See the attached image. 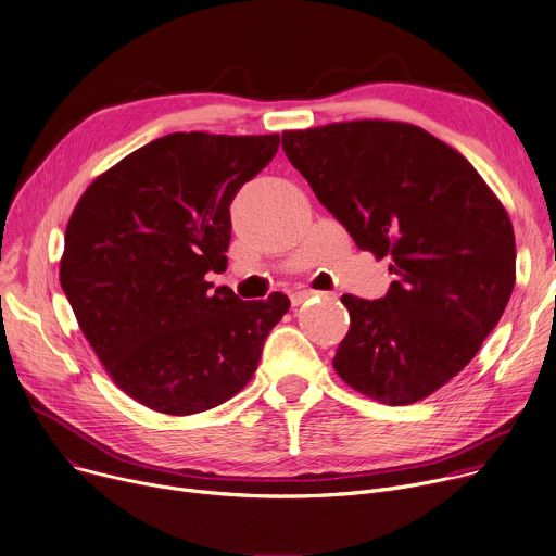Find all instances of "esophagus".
Returning a JSON list of instances; mask_svg holds the SVG:
<instances>
[{
  "label": "esophagus",
  "instance_id": "1",
  "mask_svg": "<svg viewBox=\"0 0 556 556\" xmlns=\"http://www.w3.org/2000/svg\"><path fill=\"white\" fill-rule=\"evenodd\" d=\"M317 294H324V292H317V290H298V292L290 294V302H292V306H302L306 300L317 298Z\"/></svg>",
  "mask_w": 556,
  "mask_h": 556
}]
</instances>
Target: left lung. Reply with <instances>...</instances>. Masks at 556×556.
I'll list each match as a JSON object with an SVG mask.
<instances>
[{"instance_id":"8db88e82","label":"left lung","mask_w":556,"mask_h":556,"mask_svg":"<svg viewBox=\"0 0 556 556\" xmlns=\"http://www.w3.org/2000/svg\"><path fill=\"white\" fill-rule=\"evenodd\" d=\"M294 169L359 250L391 258L387 298L344 294L338 376L382 404L425 400L471 362L516 281L507 210L473 165L422 127L349 121L281 134Z\"/></svg>"}]
</instances>
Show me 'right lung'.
<instances>
[{
	"label": "right lung",
	"instance_id": "right-lung-1",
	"mask_svg": "<svg viewBox=\"0 0 556 556\" xmlns=\"http://www.w3.org/2000/svg\"><path fill=\"white\" fill-rule=\"evenodd\" d=\"M279 150V134L176 131L102 172L66 224L60 283L104 371L159 414L224 404L254 376L286 294L212 290L230 203Z\"/></svg>",
	"mask_w": 556,
	"mask_h": 556
}]
</instances>
